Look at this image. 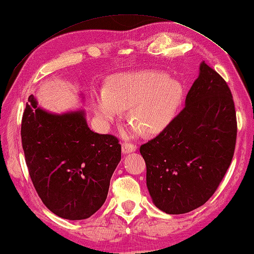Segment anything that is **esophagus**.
<instances>
[{"label":"esophagus","mask_w":254,"mask_h":254,"mask_svg":"<svg viewBox=\"0 0 254 254\" xmlns=\"http://www.w3.org/2000/svg\"><path fill=\"white\" fill-rule=\"evenodd\" d=\"M134 151H136L135 144H132V143H128V142L122 143V152H123V154L131 153V152H134Z\"/></svg>","instance_id":"34e87169"}]
</instances>
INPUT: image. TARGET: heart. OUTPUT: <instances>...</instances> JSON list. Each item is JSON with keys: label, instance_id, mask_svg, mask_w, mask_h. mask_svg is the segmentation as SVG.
<instances>
[{"label": "heart", "instance_id": "heart-1", "mask_svg": "<svg viewBox=\"0 0 254 254\" xmlns=\"http://www.w3.org/2000/svg\"><path fill=\"white\" fill-rule=\"evenodd\" d=\"M183 97L181 83L160 71L144 70L114 77L94 99L98 117L112 120L127 108V118L145 134L163 131L176 116Z\"/></svg>", "mask_w": 254, "mask_h": 254}]
</instances>
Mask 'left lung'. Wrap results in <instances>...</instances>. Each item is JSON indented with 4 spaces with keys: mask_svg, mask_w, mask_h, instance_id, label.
Here are the masks:
<instances>
[{
    "mask_svg": "<svg viewBox=\"0 0 254 254\" xmlns=\"http://www.w3.org/2000/svg\"><path fill=\"white\" fill-rule=\"evenodd\" d=\"M186 106L140 152L155 206L181 215L202 206L229 168L237 140L235 102L219 73L202 62Z\"/></svg>",
    "mask_w": 254,
    "mask_h": 254,
    "instance_id": "8db88e82",
    "label": "left lung"
}]
</instances>
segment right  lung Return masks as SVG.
Instances as JSON below:
<instances>
[{"mask_svg":"<svg viewBox=\"0 0 254 254\" xmlns=\"http://www.w3.org/2000/svg\"><path fill=\"white\" fill-rule=\"evenodd\" d=\"M28 173L49 210L69 220L91 217L107 199L121 144L88 127L84 111L52 114L26 102L21 127Z\"/></svg>","mask_w":254,"mask_h":254,"instance_id":"right-lung-1","label":"right lung"}]
</instances>
